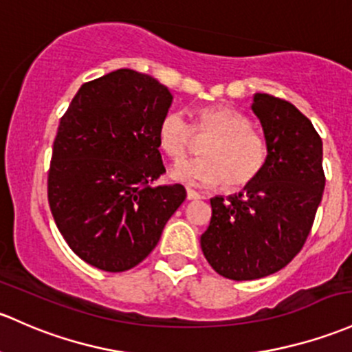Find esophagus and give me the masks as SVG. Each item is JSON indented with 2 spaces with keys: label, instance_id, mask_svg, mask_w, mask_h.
<instances>
[{
  "label": "esophagus",
  "instance_id": "esophagus-1",
  "mask_svg": "<svg viewBox=\"0 0 352 352\" xmlns=\"http://www.w3.org/2000/svg\"><path fill=\"white\" fill-rule=\"evenodd\" d=\"M187 199L188 201H197V199H204V195L201 192H195L192 188H187Z\"/></svg>",
  "mask_w": 352,
  "mask_h": 352
}]
</instances>
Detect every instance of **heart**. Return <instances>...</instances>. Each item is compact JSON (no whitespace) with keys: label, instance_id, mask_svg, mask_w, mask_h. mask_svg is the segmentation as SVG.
I'll return each instance as SVG.
<instances>
[{"label":"heart","instance_id":"1","mask_svg":"<svg viewBox=\"0 0 352 352\" xmlns=\"http://www.w3.org/2000/svg\"><path fill=\"white\" fill-rule=\"evenodd\" d=\"M194 135L207 138L199 158L173 165L170 177L186 186L207 187L223 182L239 188L253 182L266 162V143L250 120L226 106H209L195 113L194 126L180 111H168L158 124V143L173 160L190 150Z\"/></svg>","mask_w":352,"mask_h":352}]
</instances>
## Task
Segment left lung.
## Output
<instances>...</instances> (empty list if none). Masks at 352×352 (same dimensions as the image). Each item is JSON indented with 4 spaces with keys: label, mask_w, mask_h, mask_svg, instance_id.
Listing matches in <instances>:
<instances>
[{
    "label": "left lung",
    "mask_w": 352,
    "mask_h": 352,
    "mask_svg": "<svg viewBox=\"0 0 352 352\" xmlns=\"http://www.w3.org/2000/svg\"><path fill=\"white\" fill-rule=\"evenodd\" d=\"M266 162L239 194L210 199L201 236L206 260L229 280H256L287 266L302 250L322 201V140L292 102L256 92Z\"/></svg>",
    "instance_id": "left-lung-1"
}]
</instances>
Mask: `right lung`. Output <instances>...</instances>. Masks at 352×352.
I'll list each match as a JSON object with an SVG mask.
<instances>
[{
	"instance_id": "add662e5",
	"label": "right lung",
	"mask_w": 352,
	"mask_h": 352,
	"mask_svg": "<svg viewBox=\"0 0 352 352\" xmlns=\"http://www.w3.org/2000/svg\"><path fill=\"white\" fill-rule=\"evenodd\" d=\"M173 96L148 74L118 69L80 86L62 116L49 204L70 250L104 272H126L160 241L186 188L151 186L165 172L158 124Z\"/></svg>"
}]
</instances>
